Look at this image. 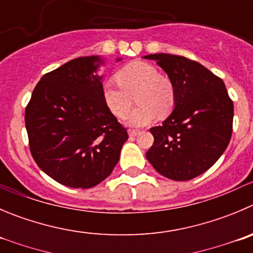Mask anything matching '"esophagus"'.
Here are the masks:
<instances>
[{"mask_svg": "<svg viewBox=\"0 0 253 253\" xmlns=\"http://www.w3.org/2000/svg\"><path fill=\"white\" fill-rule=\"evenodd\" d=\"M128 134L130 136H136L139 134V130H135V129H129Z\"/></svg>", "mask_w": 253, "mask_h": 253, "instance_id": "1", "label": "esophagus"}]
</instances>
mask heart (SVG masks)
Masks as SVG:
<instances>
[{"label": "heart", "instance_id": "1", "mask_svg": "<svg viewBox=\"0 0 253 253\" xmlns=\"http://www.w3.org/2000/svg\"><path fill=\"white\" fill-rule=\"evenodd\" d=\"M118 84L110 81L102 83L100 92L105 107L113 115L123 118L131 107L130 97L138 108L125 118L130 126H144L156 119V115L169 114L175 105L174 84L168 77L159 74L154 66L146 62H133L115 74Z\"/></svg>", "mask_w": 253, "mask_h": 253}]
</instances>
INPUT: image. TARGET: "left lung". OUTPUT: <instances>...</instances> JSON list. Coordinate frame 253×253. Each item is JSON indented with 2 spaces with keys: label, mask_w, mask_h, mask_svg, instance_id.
I'll list each match as a JSON object with an SVG mask.
<instances>
[{
  "label": "left lung",
  "mask_w": 253,
  "mask_h": 253,
  "mask_svg": "<svg viewBox=\"0 0 253 253\" xmlns=\"http://www.w3.org/2000/svg\"><path fill=\"white\" fill-rule=\"evenodd\" d=\"M144 58L164 69L175 89L172 113L150 129L154 144L146 159L168 179H194L210 169L230 143L232 100L222 79L203 64L167 53Z\"/></svg>",
  "instance_id": "left-lung-1"
}]
</instances>
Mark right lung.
I'll use <instances>...</instances> for the list:
<instances>
[{
    "instance_id": "add662e5",
    "label": "right lung",
    "mask_w": 253,
    "mask_h": 253,
    "mask_svg": "<svg viewBox=\"0 0 253 253\" xmlns=\"http://www.w3.org/2000/svg\"><path fill=\"white\" fill-rule=\"evenodd\" d=\"M100 64L98 56L79 57L44 74L26 107L33 159L48 176L74 189L107 179L128 139L102 99Z\"/></svg>"
}]
</instances>
